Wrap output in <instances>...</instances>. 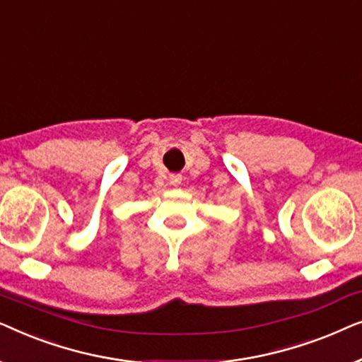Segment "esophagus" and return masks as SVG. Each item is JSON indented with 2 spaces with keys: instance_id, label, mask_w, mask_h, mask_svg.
<instances>
[{
  "instance_id": "obj_1",
  "label": "esophagus",
  "mask_w": 362,
  "mask_h": 362,
  "mask_svg": "<svg viewBox=\"0 0 362 362\" xmlns=\"http://www.w3.org/2000/svg\"><path fill=\"white\" fill-rule=\"evenodd\" d=\"M181 180H182L181 175H171V176H170V182H171V185H175V186L180 185Z\"/></svg>"
}]
</instances>
